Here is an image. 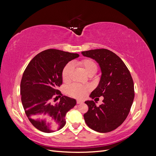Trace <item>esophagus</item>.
Here are the masks:
<instances>
[{
	"label": "esophagus",
	"instance_id": "obj_1",
	"mask_svg": "<svg viewBox=\"0 0 156 156\" xmlns=\"http://www.w3.org/2000/svg\"><path fill=\"white\" fill-rule=\"evenodd\" d=\"M83 103V101L82 100H77V104H81V103Z\"/></svg>",
	"mask_w": 156,
	"mask_h": 156
}]
</instances>
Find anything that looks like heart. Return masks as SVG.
Here are the masks:
<instances>
[{
    "instance_id": "b5f03b06",
    "label": "heart",
    "mask_w": 156,
    "mask_h": 156,
    "mask_svg": "<svg viewBox=\"0 0 156 156\" xmlns=\"http://www.w3.org/2000/svg\"><path fill=\"white\" fill-rule=\"evenodd\" d=\"M78 65L81 67L85 73L88 75H93L98 70V65L94 60L90 59L83 60L78 62ZM73 70V66L72 63H68L64 68L62 76L64 81L68 82ZM90 90L89 87L73 84L68 88V92L71 96L77 98H82L85 96L87 91Z\"/></svg>"
}]
</instances>
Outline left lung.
I'll use <instances>...</instances> for the list:
<instances>
[{
    "label": "left lung",
    "instance_id": "obj_1",
    "mask_svg": "<svg viewBox=\"0 0 156 156\" xmlns=\"http://www.w3.org/2000/svg\"><path fill=\"white\" fill-rule=\"evenodd\" d=\"M82 55L95 60L101 73L90 98H104L99 107L93 100L85 101L88 111L84 115V121L97 132H110L123 123L130 111L135 96L133 79L123 61L109 50L92 49L83 51Z\"/></svg>",
    "mask_w": 156,
    "mask_h": 156
}]
</instances>
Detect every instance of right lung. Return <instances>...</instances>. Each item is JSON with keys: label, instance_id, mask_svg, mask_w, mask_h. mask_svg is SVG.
<instances>
[{"label": "right lung", "instance_id": "1", "mask_svg": "<svg viewBox=\"0 0 156 156\" xmlns=\"http://www.w3.org/2000/svg\"><path fill=\"white\" fill-rule=\"evenodd\" d=\"M77 53L51 49L35 56L23 73L20 85L21 102L28 119L45 133L58 131L66 124L67 112L75 107L73 98L57 90L62 83V73ZM61 97L58 102V96Z\"/></svg>", "mask_w": 156, "mask_h": 156}]
</instances>
